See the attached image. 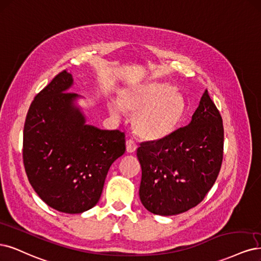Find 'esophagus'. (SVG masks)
<instances>
[{
    "instance_id": "34e87169",
    "label": "esophagus",
    "mask_w": 261,
    "mask_h": 261,
    "mask_svg": "<svg viewBox=\"0 0 261 261\" xmlns=\"http://www.w3.org/2000/svg\"><path fill=\"white\" fill-rule=\"evenodd\" d=\"M136 149H137V146L134 140H132V139L126 140V151L128 152V153H134V152L136 151Z\"/></svg>"
}]
</instances>
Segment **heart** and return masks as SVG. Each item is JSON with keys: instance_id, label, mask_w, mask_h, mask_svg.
Listing matches in <instances>:
<instances>
[{"instance_id": "b5f03b06", "label": "heart", "mask_w": 261, "mask_h": 261, "mask_svg": "<svg viewBox=\"0 0 261 261\" xmlns=\"http://www.w3.org/2000/svg\"><path fill=\"white\" fill-rule=\"evenodd\" d=\"M107 108L115 119H121L124 111L135 115L136 134L155 142L175 133L185 115L186 103L169 85L149 82L124 88L118 99L108 101Z\"/></svg>"}]
</instances>
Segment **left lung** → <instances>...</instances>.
<instances>
[{
	"instance_id": "8db88e82",
	"label": "left lung",
	"mask_w": 261,
	"mask_h": 261,
	"mask_svg": "<svg viewBox=\"0 0 261 261\" xmlns=\"http://www.w3.org/2000/svg\"><path fill=\"white\" fill-rule=\"evenodd\" d=\"M223 126L218 109L205 91L191 121L162 141L142 142L139 197L152 214L173 216L203 201L219 174Z\"/></svg>"
}]
</instances>
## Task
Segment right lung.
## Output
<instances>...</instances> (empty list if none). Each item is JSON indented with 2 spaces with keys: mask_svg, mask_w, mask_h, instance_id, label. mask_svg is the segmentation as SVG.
<instances>
[{
  "mask_svg": "<svg viewBox=\"0 0 261 261\" xmlns=\"http://www.w3.org/2000/svg\"><path fill=\"white\" fill-rule=\"evenodd\" d=\"M73 77L62 71L35 96L23 128V164L34 191L51 208L81 214L100 199L113 162L125 152V134L86 124L68 93Z\"/></svg>",
  "mask_w": 261,
  "mask_h": 261,
  "instance_id": "1",
  "label": "right lung"
}]
</instances>
